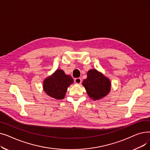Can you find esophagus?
Masks as SVG:
<instances>
[{"mask_svg": "<svg viewBox=\"0 0 150 150\" xmlns=\"http://www.w3.org/2000/svg\"><path fill=\"white\" fill-rule=\"evenodd\" d=\"M75 83L77 84H80L81 83V79L80 78H77L75 79Z\"/></svg>", "mask_w": 150, "mask_h": 150, "instance_id": "34e87169", "label": "esophagus"}]
</instances>
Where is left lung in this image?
Masks as SVG:
<instances>
[{"label":"left lung","mask_w":150,"mask_h":150,"mask_svg":"<svg viewBox=\"0 0 150 150\" xmlns=\"http://www.w3.org/2000/svg\"><path fill=\"white\" fill-rule=\"evenodd\" d=\"M89 98L94 101L106 97L111 89V83L106 77L97 69H90L87 78L82 83Z\"/></svg>","instance_id":"1"}]
</instances>
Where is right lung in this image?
Returning a JSON list of instances; mask_svg holds the SVG:
<instances>
[{"label":"right lung","mask_w":150,"mask_h":150,"mask_svg":"<svg viewBox=\"0 0 150 150\" xmlns=\"http://www.w3.org/2000/svg\"><path fill=\"white\" fill-rule=\"evenodd\" d=\"M73 83L72 76L66 75L62 69H57L52 75L45 78L42 87L47 95L54 99L62 100L67 88Z\"/></svg>","instance_id":"add662e5"}]
</instances>
